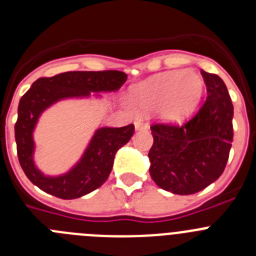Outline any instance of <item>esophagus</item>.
<instances>
[{
  "instance_id": "esophagus-1",
  "label": "esophagus",
  "mask_w": 256,
  "mask_h": 256,
  "mask_svg": "<svg viewBox=\"0 0 256 256\" xmlns=\"http://www.w3.org/2000/svg\"><path fill=\"white\" fill-rule=\"evenodd\" d=\"M134 128H136V130H146V128H148V124L144 123V122H142V120H136L134 122Z\"/></svg>"
}]
</instances>
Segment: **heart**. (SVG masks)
<instances>
[{"label": "heart", "mask_w": 256, "mask_h": 256, "mask_svg": "<svg viewBox=\"0 0 256 256\" xmlns=\"http://www.w3.org/2000/svg\"><path fill=\"white\" fill-rule=\"evenodd\" d=\"M204 80L194 70H170L130 88V102L140 112H154L165 123H182L195 112Z\"/></svg>", "instance_id": "obj_1"}]
</instances>
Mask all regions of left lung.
I'll use <instances>...</instances> for the list:
<instances>
[{
  "label": "left lung",
  "instance_id": "obj_1",
  "mask_svg": "<svg viewBox=\"0 0 256 256\" xmlns=\"http://www.w3.org/2000/svg\"><path fill=\"white\" fill-rule=\"evenodd\" d=\"M208 97L198 114L182 126H151L150 176L160 188L192 195L222 176L234 140V105L224 82L201 70Z\"/></svg>",
  "mask_w": 256,
  "mask_h": 256
}]
</instances>
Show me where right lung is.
Wrapping results in <instances>:
<instances>
[{"mask_svg": "<svg viewBox=\"0 0 256 256\" xmlns=\"http://www.w3.org/2000/svg\"><path fill=\"white\" fill-rule=\"evenodd\" d=\"M126 80V74L116 70L66 72L51 78H40L32 84L20 98L15 141L20 165L33 184L64 200L82 198L102 186L112 172L116 151L128 144L134 133L133 124L122 128H97L80 159L69 170L58 176H47L36 165L33 133L40 115L58 101L101 98L100 94L116 92Z\"/></svg>", "mask_w": 256, "mask_h": 256, "instance_id": "add662e5", "label": "right lung"}]
</instances>
